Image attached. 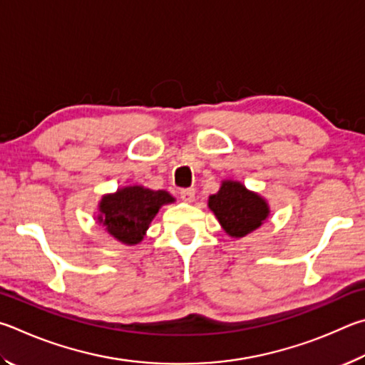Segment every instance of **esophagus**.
<instances>
[{
  "instance_id": "34e87169",
  "label": "esophagus",
  "mask_w": 365,
  "mask_h": 365,
  "mask_svg": "<svg viewBox=\"0 0 365 365\" xmlns=\"http://www.w3.org/2000/svg\"><path fill=\"white\" fill-rule=\"evenodd\" d=\"M181 200L186 203H192L195 200V190L194 189H182L181 190Z\"/></svg>"
}]
</instances>
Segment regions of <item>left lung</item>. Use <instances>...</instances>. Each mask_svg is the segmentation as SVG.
<instances>
[{
    "mask_svg": "<svg viewBox=\"0 0 365 365\" xmlns=\"http://www.w3.org/2000/svg\"><path fill=\"white\" fill-rule=\"evenodd\" d=\"M208 208L232 239H242L257 231L269 218V203L240 181L225 179L216 194L208 197Z\"/></svg>",
    "mask_w": 365,
    "mask_h": 365,
    "instance_id": "1",
    "label": "left lung"
}]
</instances>
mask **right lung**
<instances>
[{
    "instance_id": "right-lung-1",
    "label": "right lung",
    "mask_w": 365,
    "mask_h": 365,
    "mask_svg": "<svg viewBox=\"0 0 365 365\" xmlns=\"http://www.w3.org/2000/svg\"><path fill=\"white\" fill-rule=\"evenodd\" d=\"M175 200L166 190H152L139 184L120 187L102 195L98 203V222L123 245H138L158 210Z\"/></svg>"
}]
</instances>
